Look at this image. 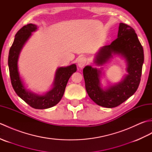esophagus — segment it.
Listing matches in <instances>:
<instances>
[{
  "mask_svg": "<svg viewBox=\"0 0 152 152\" xmlns=\"http://www.w3.org/2000/svg\"><path fill=\"white\" fill-rule=\"evenodd\" d=\"M87 62V59L84 57H80L78 60V66L80 68V69H82V68L86 65Z\"/></svg>",
  "mask_w": 152,
  "mask_h": 152,
  "instance_id": "34e87169",
  "label": "esophagus"
}]
</instances>
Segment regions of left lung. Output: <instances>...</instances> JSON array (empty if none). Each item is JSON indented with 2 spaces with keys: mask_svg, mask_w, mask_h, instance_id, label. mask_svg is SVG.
Listing matches in <instances>:
<instances>
[{
  "mask_svg": "<svg viewBox=\"0 0 152 152\" xmlns=\"http://www.w3.org/2000/svg\"><path fill=\"white\" fill-rule=\"evenodd\" d=\"M114 56L125 59L127 74L121 82L103 88L101 82L102 67L86 66L83 70L86 91L96 104L106 108L120 105L136 92L140 82L144 63L143 48L135 31L123 23L119 25L118 38L108 46H102L96 53L94 63L102 66Z\"/></svg>",
  "mask_w": 152,
  "mask_h": 152,
  "instance_id": "8db88e82",
  "label": "left lung"
}]
</instances>
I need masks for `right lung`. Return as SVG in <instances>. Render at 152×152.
Returning a JSON list of instances; mask_svg holds the SVG:
<instances>
[{
	"label": "right lung",
	"instance_id": "add662e5",
	"mask_svg": "<svg viewBox=\"0 0 152 152\" xmlns=\"http://www.w3.org/2000/svg\"><path fill=\"white\" fill-rule=\"evenodd\" d=\"M37 28V25L30 23L18 31L10 49L8 67L11 83L16 94L31 107L35 109H46L53 107L61 101L70 77L77 69L75 64L58 68L52 88L44 94H37L25 88L19 72L18 61L23 47L31 37L32 33L36 31Z\"/></svg>",
	"mask_w": 152,
	"mask_h": 152
}]
</instances>
